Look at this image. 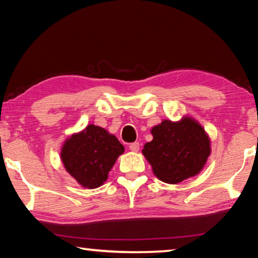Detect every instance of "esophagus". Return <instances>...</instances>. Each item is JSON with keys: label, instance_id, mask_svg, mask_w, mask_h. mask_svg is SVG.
Here are the masks:
<instances>
[{"label": "esophagus", "instance_id": "esophagus-1", "mask_svg": "<svg viewBox=\"0 0 258 258\" xmlns=\"http://www.w3.org/2000/svg\"><path fill=\"white\" fill-rule=\"evenodd\" d=\"M130 150L133 151V152H138L140 149V143L139 142H134V143H131L130 145Z\"/></svg>", "mask_w": 258, "mask_h": 258}]
</instances>
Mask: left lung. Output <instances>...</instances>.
I'll return each instance as SVG.
<instances>
[{"mask_svg":"<svg viewBox=\"0 0 258 258\" xmlns=\"http://www.w3.org/2000/svg\"><path fill=\"white\" fill-rule=\"evenodd\" d=\"M154 139L142 149L157 178L177 184L202 172L211 155V140L192 117L181 120L165 119L151 128Z\"/></svg>","mask_w":258,"mask_h":258,"instance_id":"1","label":"left lung"}]
</instances>
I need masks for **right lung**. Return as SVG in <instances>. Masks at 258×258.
Instances as JSON below:
<instances>
[{"mask_svg":"<svg viewBox=\"0 0 258 258\" xmlns=\"http://www.w3.org/2000/svg\"><path fill=\"white\" fill-rule=\"evenodd\" d=\"M124 150L115 135L90 124L64 141L60 158L78 184L95 189L107 181L109 172Z\"/></svg>","mask_w":258,"mask_h":258,"instance_id":"1","label":"right lung"}]
</instances>
